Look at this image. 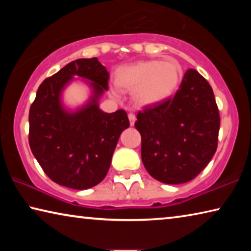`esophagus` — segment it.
I'll use <instances>...</instances> for the list:
<instances>
[{"label": "esophagus", "mask_w": 251, "mask_h": 251, "mask_svg": "<svg viewBox=\"0 0 251 251\" xmlns=\"http://www.w3.org/2000/svg\"><path fill=\"white\" fill-rule=\"evenodd\" d=\"M128 118H129V124H130V126H133V125L135 124V121H136L135 114L129 113V114H128Z\"/></svg>", "instance_id": "esophagus-1"}]
</instances>
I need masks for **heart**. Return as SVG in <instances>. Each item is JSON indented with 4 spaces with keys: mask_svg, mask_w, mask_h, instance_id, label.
<instances>
[{
    "mask_svg": "<svg viewBox=\"0 0 251 251\" xmlns=\"http://www.w3.org/2000/svg\"><path fill=\"white\" fill-rule=\"evenodd\" d=\"M181 76V67L174 59H150L121 67L116 82L125 90L134 91L136 103L146 106L168 100L177 90ZM113 93L117 94L115 90Z\"/></svg>",
    "mask_w": 251,
    "mask_h": 251,
    "instance_id": "heart-1",
    "label": "heart"
}]
</instances>
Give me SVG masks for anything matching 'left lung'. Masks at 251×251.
Listing matches in <instances>:
<instances>
[{"mask_svg": "<svg viewBox=\"0 0 251 251\" xmlns=\"http://www.w3.org/2000/svg\"><path fill=\"white\" fill-rule=\"evenodd\" d=\"M219 126L211 86L197 71L188 70L175 95L137 114L135 127L142 136L146 171L165 184L194 179L217 150Z\"/></svg>", "mask_w": 251, "mask_h": 251, "instance_id": "1", "label": "left lung"}]
</instances>
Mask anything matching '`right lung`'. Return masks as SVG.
Returning a JSON list of instances; mask_svg holds the SVG:
<instances>
[{
	"label": "right lung",
	"instance_id": "1",
	"mask_svg": "<svg viewBox=\"0 0 251 251\" xmlns=\"http://www.w3.org/2000/svg\"><path fill=\"white\" fill-rule=\"evenodd\" d=\"M73 75L91 80L90 101L75 112L60 95ZM109 74L97 57L78 58L43 80L29 108L28 143L50 179L72 189H87L104 179L122 131L129 121L124 109L104 113L99 99L108 90Z\"/></svg>",
	"mask_w": 251,
	"mask_h": 251
}]
</instances>
